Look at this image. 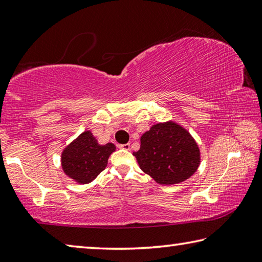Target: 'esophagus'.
I'll list each match as a JSON object with an SVG mask.
<instances>
[{"instance_id":"obj_1","label":"esophagus","mask_w":262,"mask_h":262,"mask_svg":"<svg viewBox=\"0 0 262 262\" xmlns=\"http://www.w3.org/2000/svg\"><path fill=\"white\" fill-rule=\"evenodd\" d=\"M119 148H120V149H123V150H129V149H130V144H129V143L120 144V145H119Z\"/></svg>"}]
</instances>
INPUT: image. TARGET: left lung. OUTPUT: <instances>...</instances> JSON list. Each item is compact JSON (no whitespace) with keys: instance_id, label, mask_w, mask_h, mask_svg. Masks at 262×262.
Masks as SVG:
<instances>
[{"instance_id":"left-lung-1","label":"left lung","mask_w":262,"mask_h":262,"mask_svg":"<svg viewBox=\"0 0 262 262\" xmlns=\"http://www.w3.org/2000/svg\"><path fill=\"white\" fill-rule=\"evenodd\" d=\"M140 141V150L133 155L141 170L159 185L183 183L200 166L201 152L196 141L173 120L155 123Z\"/></svg>"}]
</instances>
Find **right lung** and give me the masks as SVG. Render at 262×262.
Here are the masks:
<instances>
[{
	"instance_id": "right-lung-1",
	"label": "right lung",
	"mask_w": 262,
	"mask_h": 262,
	"mask_svg": "<svg viewBox=\"0 0 262 262\" xmlns=\"http://www.w3.org/2000/svg\"><path fill=\"white\" fill-rule=\"evenodd\" d=\"M114 151L113 143L100 144L91 130H84L62 150L61 167L68 178L85 185L105 170L108 157Z\"/></svg>"
}]
</instances>
